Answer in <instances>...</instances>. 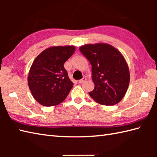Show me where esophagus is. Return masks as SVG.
I'll return each mask as SVG.
<instances>
[{
    "mask_svg": "<svg viewBox=\"0 0 157 157\" xmlns=\"http://www.w3.org/2000/svg\"><path fill=\"white\" fill-rule=\"evenodd\" d=\"M86 80V77H84V78H83L82 79H79V80L78 81V83H79V84H82V83H84Z\"/></svg>",
    "mask_w": 157,
    "mask_h": 157,
    "instance_id": "1",
    "label": "esophagus"
}]
</instances>
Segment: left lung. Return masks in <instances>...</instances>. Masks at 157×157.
<instances>
[{
	"instance_id": "1",
	"label": "left lung",
	"mask_w": 157,
	"mask_h": 157,
	"mask_svg": "<svg viewBox=\"0 0 157 157\" xmlns=\"http://www.w3.org/2000/svg\"><path fill=\"white\" fill-rule=\"evenodd\" d=\"M79 51L92 65L94 88L90 96L101 105L117 104L124 97L130 79L128 63L121 53L106 43L83 45Z\"/></svg>"
}]
</instances>
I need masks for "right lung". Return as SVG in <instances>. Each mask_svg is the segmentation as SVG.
I'll list each match as a JSON object with an SVG mask.
<instances>
[{"instance_id": "obj_1", "label": "right lung", "mask_w": 157, "mask_h": 157, "mask_svg": "<svg viewBox=\"0 0 157 157\" xmlns=\"http://www.w3.org/2000/svg\"><path fill=\"white\" fill-rule=\"evenodd\" d=\"M75 50L74 46H52L43 51L33 62L28 82L33 97L40 105H57L67 96L73 83L63 65Z\"/></svg>"}]
</instances>
